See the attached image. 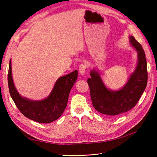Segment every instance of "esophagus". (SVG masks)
Wrapping results in <instances>:
<instances>
[{
    "label": "esophagus",
    "mask_w": 157,
    "mask_h": 157,
    "mask_svg": "<svg viewBox=\"0 0 157 157\" xmlns=\"http://www.w3.org/2000/svg\"><path fill=\"white\" fill-rule=\"evenodd\" d=\"M79 72L80 73L81 75H84L85 74L86 72V65L85 63H81L79 66Z\"/></svg>",
    "instance_id": "34e87169"
}]
</instances>
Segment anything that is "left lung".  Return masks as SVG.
Listing matches in <instances>:
<instances>
[{"label": "left lung", "mask_w": 157, "mask_h": 157, "mask_svg": "<svg viewBox=\"0 0 157 157\" xmlns=\"http://www.w3.org/2000/svg\"><path fill=\"white\" fill-rule=\"evenodd\" d=\"M129 40L138 52V64L121 90L111 91L107 89L99 74L94 70L90 72L91 78L87 80L94 108L98 112L110 117L117 116L132 109L138 103L147 83L144 51L133 36H129Z\"/></svg>", "instance_id": "obj_1"}]
</instances>
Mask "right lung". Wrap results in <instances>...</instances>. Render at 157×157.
I'll use <instances>...</instances> for the list:
<instances>
[{
	"instance_id": "add662e5",
	"label": "right lung",
	"mask_w": 157,
	"mask_h": 157,
	"mask_svg": "<svg viewBox=\"0 0 157 157\" xmlns=\"http://www.w3.org/2000/svg\"><path fill=\"white\" fill-rule=\"evenodd\" d=\"M77 78V70L59 78L48 98L42 101H34L22 98L17 91L12 78L11 60L8 74L10 93L20 112L28 119L45 124L58 119L62 115Z\"/></svg>"
}]
</instances>
